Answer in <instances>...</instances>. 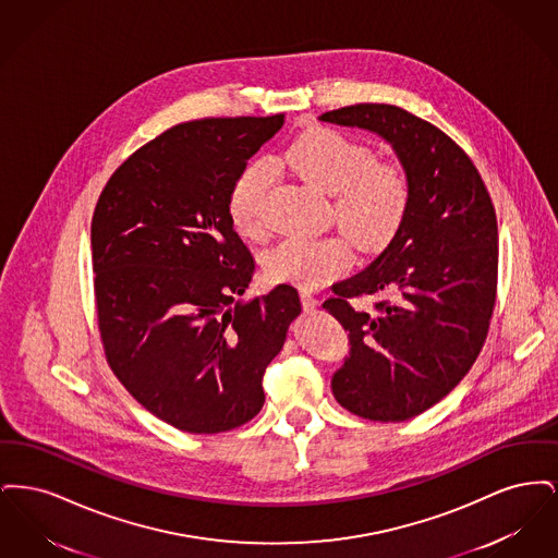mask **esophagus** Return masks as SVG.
Wrapping results in <instances>:
<instances>
[{
  "label": "esophagus",
  "instance_id": "34e87169",
  "mask_svg": "<svg viewBox=\"0 0 558 558\" xmlns=\"http://www.w3.org/2000/svg\"><path fill=\"white\" fill-rule=\"evenodd\" d=\"M301 305L305 312H312L318 305V299L312 292L303 291L301 292Z\"/></svg>",
  "mask_w": 558,
  "mask_h": 558
}]
</instances>
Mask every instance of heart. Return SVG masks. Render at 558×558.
<instances>
[{
	"instance_id": "obj_1",
	"label": "heart",
	"mask_w": 558,
	"mask_h": 558,
	"mask_svg": "<svg viewBox=\"0 0 558 558\" xmlns=\"http://www.w3.org/2000/svg\"><path fill=\"white\" fill-rule=\"evenodd\" d=\"M271 160L319 192L335 196V219L364 248H378L393 239L408 211L410 187L403 171L396 165L376 162L368 146L343 133L324 128L303 133ZM271 180V165L255 160L234 182L228 211L242 236L264 234L262 205ZM349 264L351 248L337 236H292L271 246L264 257V269L274 282L305 291L330 282Z\"/></svg>"
}]
</instances>
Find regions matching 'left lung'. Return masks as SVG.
Returning a JSON list of instances; mask_svg holds the SVG:
<instances>
[{
    "label": "left lung",
    "mask_w": 558,
    "mask_h": 558,
    "mask_svg": "<svg viewBox=\"0 0 558 558\" xmlns=\"http://www.w3.org/2000/svg\"><path fill=\"white\" fill-rule=\"evenodd\" d=\"M319 121L376 133L408 180L396 236L322 305L349 332L332 396L362 418L408 421L446 398L485 343L498 282L496 211L464 150L408 110L355 105ZM380 290L395 301L377 304L374 317L348 303Z\"/></svg>",
    "instance_id": "obj_1"
}]
</instances>
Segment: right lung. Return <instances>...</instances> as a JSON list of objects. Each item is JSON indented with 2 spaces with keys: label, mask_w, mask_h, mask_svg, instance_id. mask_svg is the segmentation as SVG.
<instances>
[{
  "label": "right lung",
  "mask_w": 558,
  "mask_h": 558,
  "mask_svg": "<svg viewBox=\"0 0 558 558\" xmlns=\"http://www.w3.org/2000/svg\"><path fill=\"white\" fill-rule=\"evenodd\" d=\"M282 125L284 114L182 123L133 153L94 211L108 364L148 412L186 433H223L259 414L266 368L301 314L289 284L234 301L255 262L230 219V192Z\"/></svg>",
  "instance_id": "obj_1"
}]
</instances>
